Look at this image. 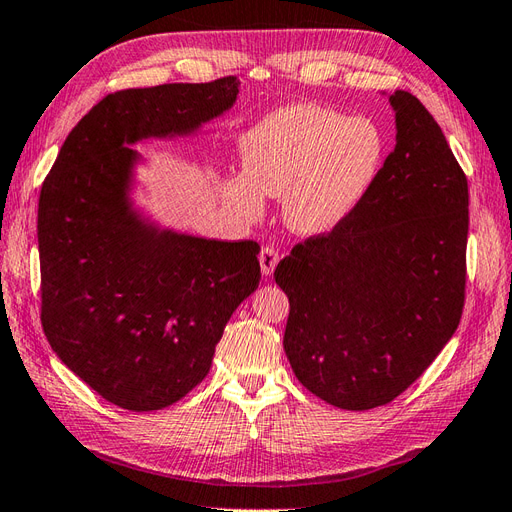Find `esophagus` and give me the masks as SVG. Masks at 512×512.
Returning <instances> with one entry per match:
<instances>
[{"label":"esophagus","instance_id":"esophagus-1","mask_svg":"<svg viewBox=\"0 0 512 512\" xmlns=\"http://www.w3.org/2000/svg\"><path fill=\"white\" fill-rule=\"evenodd\" d=\"M258 260H260V271H262V275H271L273 269L278 267L280 254H278V250H273V247L267 245V247H262V250H260Z\"/></svg>","mask_w":512,"mask_h":512}]
</instances>
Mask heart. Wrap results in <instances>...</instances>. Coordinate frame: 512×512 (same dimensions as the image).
Returning <instances> with one entry per match:
<instances>
[{"label": "heart", "mask_w": 512, "mask_h": 512, "mask_svg": "<svg viewBox=\"0 0 512 512\" xmlns=\"http://www.w3.org/2000/svg\"><path fill=\"white\" fill-rule=\"evenodd\" d=\"M243 176L224 183V200L258 217L262 196L284 198V222L299 234L336 230L366 198L385 157L375 120L312 103L284 105L239 140Z\"/></svg>", "instance_id": "b5f03b06"}]
</instances>
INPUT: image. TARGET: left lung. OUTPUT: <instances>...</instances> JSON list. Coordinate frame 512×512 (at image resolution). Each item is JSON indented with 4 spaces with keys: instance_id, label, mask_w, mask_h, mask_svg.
Here are the masks:
<instances>
[{
    "instance_id": "obj_1",
    "label": "left lung",
    "mask_w": 512,
    "mask_h": 512,
    "mask_svg": "<svg viewBox=\"0 0 512 512\" xmlns=\"http://www.w3.org/2000/svg\"><path fill=\"white\" fill-rule=\"evenodd\" d=\"M390 105L396 146L366 198L273 273L290 301L295 377L349 411L403 394L457 331L465 301L467 178L416 96L396 90Z\"/></svg>"
}]
</instances>
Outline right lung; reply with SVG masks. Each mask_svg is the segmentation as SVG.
<instances>
[{
	"mask_svg": "<svg viewBox=\"0 0 512 512\" xmlns=\"http://www.w3.org/2000/svg\"><path fill=\"white\" fill-rule=\"evenodd\" d=\"M241 81L107 94L68 133L38 200L40 321L62 362L112 405L155 411L209 375L232 312L260 282L256 241L148 222L129 191L148 137L196 133Z\"/></svg>",
	"mask_w": 512,
	"mask_h": 512,
	"instance_id": "add662e5",
	"label": "right lung"
}]
</instances>
